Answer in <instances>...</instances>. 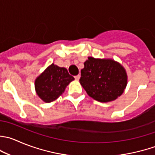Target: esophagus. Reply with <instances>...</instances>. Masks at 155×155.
Returning <instances> with one entry per match:
<instances>
[{"instance_id":"obj_1","label":"esophagus","mask_w":155,"mask_h":155,"mask_svg":"<svg viewBox=\"0 0 155 155\" xmlns=\"http://www.w3.org/2000/svg\"><path fill=\"white\" fill-rule=\"evenodd\" d=\"M75 79H76V80H79V79H80V76H79V75H77V76H75Z\"/></svg>"}]
</instances>
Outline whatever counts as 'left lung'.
I'll use <instances>...</instances> for the list:
<instances>
[{
    "label": "left lung",
    "mask_w": 155,
    "mask_h": 155,
    "mask_svg": "<svg viewBox=\"0 0 155 155\" xmlns=\"http://www.w3.org/2000/svg\"><path fill=\"white\" fill-rule=\"evenodd\" d=\"M79 82L90 97L100 102H108L123 94L127 76L124 67L113 60L88 58L81 70Z\"/></svg>",
    "instance_id": "obj_1"
}]
</instances>
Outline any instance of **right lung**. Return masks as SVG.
<instances>
[{
  "mask_svg": "<svg viewBox=\"0 0 155 155\" xmlns=\"http://www.w3.org/2000/svg\"><path fill=\"white\" fill-rule=\"evenodd\" d=\"M74 80L66 68L52 64L36 79V93L45 102H51L65 91L67 85Z\"/></svg>",
  "mask_w": 155,
  "mask_h": 155,
  "instance_id": "add662e5",
  "label": "right lung"
}]
</instances>
